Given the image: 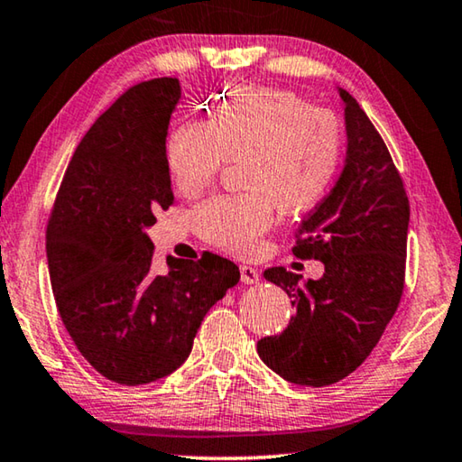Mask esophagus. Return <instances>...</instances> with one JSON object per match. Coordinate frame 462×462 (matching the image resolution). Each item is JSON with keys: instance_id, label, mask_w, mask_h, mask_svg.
<instances>
[{"instance_id": "1", "label": "esophagus", "mask_w": 462, "mask_h": 462, "mask_svg": "<svg viewBox=\"0 0 462 462\" xmlns=\"http://www.w3.org/2000/svg\"><path fill=\"white\" fill-rule=\"evenodd\" d=\"M240 280H243V284H257L259 272L251 265H240Z\"/></svg>"}]
</instances>
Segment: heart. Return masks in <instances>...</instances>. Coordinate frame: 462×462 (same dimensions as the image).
<instances>
[{"label":"heart","instance_id":"heart-1","mask_svg":"<svg viewBox=\"0 0 462 462\" xmlns=\"http://www.w3.org/2000/svg\"><path fill=\"white\" fill-rule=\"evenodd\" d=\"M342 124L332 109L272 87H234L211 120L171 130L165 162L174 187L197 195L230 160L240 162L243 195H222L192 211L203 240L234 254H251L282 211H307L338 174Z\"/></svg>","mask_w":462,"mask_h":462}]
</instances>
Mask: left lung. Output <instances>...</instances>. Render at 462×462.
<instances>
[{
  "mask_svg": "<svg viewBox=\"0 0 462 462\" xmlns=\"http://www.w3.org/2000/svg\"><path fill=\"white\" fill-rule=\"evenodd\" d=\"M346 165L329 195L297 230L292 253L326 265L299 284L286 267L265 270L297 309L288 328L257 342L267 367L286 382L329 385L367 359L404 291L409 197L390 151L359 103L340 88Z\"/></svg>",
  "mask_w": 462,
  "mask_h": 462,
  "instance_id": "obj_1",
  "label": "left lung"
}]
</instances>
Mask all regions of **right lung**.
<instances>
[{"label":"right lung","mask_w":462,"mask_h":462,"mask_svg":"<svg viewBox=\"0 0 462 462\" xmlns=\"http://www.w3.org/2000/svg\"><path fill=\"white\" fill-rule=\"evenodd\" d=\"M180 80L130 87L79 143L55 195L45 246L60 318L103 377L141 385L189 359L205 313L238 284L232 261L205 251L151 267L144 228L174 203L165 136Z\"/></svg>","instance_id":"1"}]
</instances>
